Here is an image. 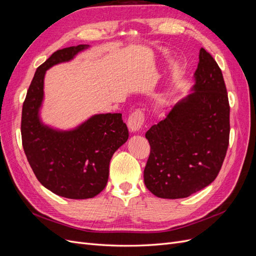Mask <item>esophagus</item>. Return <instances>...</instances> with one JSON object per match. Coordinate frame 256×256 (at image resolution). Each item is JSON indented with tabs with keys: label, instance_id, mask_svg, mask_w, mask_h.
Listing matches in <instances>:
<instances>
[{
	"label": "esophagus",
	"instance_id": "obj_1",
	"mask_svg": "<svg viewBox=\"0 0 256 256\" xmlns=\"http://www.w3.org/2000/svg\"><path fill=\"white\" fill-rule=\"evenodd\" d=\"M145 116L141 110H136L131 113L128 118V127L131 132H136L144 125Z\"/></svg>",
	"mask_w": 256,
	"mask_h": 256
}]
</instances>
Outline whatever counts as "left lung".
Here are the masks:
<instances>
[{"label":"left lung","instance_id":"8db88e82","mask_svg":"<svg viewBox=\"0 0 256 256\" xmlns=\"http://www.w3.org/2000/svg\"><path fill=\"white\" fill-rule=\"evenodd\" d=\"M191 92L145 134L144 182L154 196L184 198L218 176L230 138V104L220 67L200 48Z\"/></svg>","mask_w":256,"mask_h":256}]
</instances>
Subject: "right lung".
<instances>
[{
    "label": "right lung",
    "instance_id": "1",
    "mask_svg": "<svg viewBox=\"0 0 256 256\" xmlns=\"http://www.w3.org/2000/svg\"><path fill=\"white\" fill-rule=\"evenodd\" d=\"M88 48L79 44L54 52L37 68L22 106V145L35 176L51 192L74 200L92 198L104 189L113 154L129 136L120 113L95 114L69 130L40 118L46 72Z\"/></svg>",
    "mask_w": 256,
    "mask_h": 256
}]
</instances>
